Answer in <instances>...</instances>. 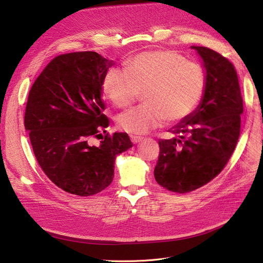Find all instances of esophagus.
<instances>
[{"mask_svg":"<svg viewBox=\"0 0 263 263\" xmlns=\"http://www.w3.org/2000/svg\"><path fill=\"white\" fill-rule=\"evenodd\" d=\"M130 140H132V142L133 143H138V142H140L141 140H142V137H140V136H135V135H132L130 136Z\"/></svg>","mask_w":263,"mask_h":263,"instance_id":"esophagus-1","label":"esophagus"}]
</instances>
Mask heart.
Masks as SVG:
<instances>
[{"label": "heart", "mask_w": 263, "mask_h": 263, "mask_svg": "<svg viewBox=\"0 0 263 263\" xmlns=\"http://www.w3.org/2000/svg\"><path fill=\"white\" fill-rule=\"evenodd\" d=\"M205 73L196 62L174 50L143 51L125 61V68H111L101 90L118 108H127L142 91L143 103L121 113L119 128L143 135L166 121L177 123L190 115L201 101Z\"/></svg>", "instance_id": "b5f03b06"}]
</instances>
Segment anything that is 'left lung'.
<instances>
[{
  "label": "left lung",
  "instance_id": "8db88e82",
  "mask_svg": "<svg viewBox=\"0 0 263 263\" xmlns=\"http://www.w3.org/2000/svg\"><path fill=\"white\" fill-rule=\"evenodd\" d=\"M206 68L204 97L198 108L172 128L178 137L159 141L156 182L186 193L212 181L232 156L243 113L237 73L229 59L204 46H192Z\"/></svg>",
  "mask_w": 263,
  "mask_h": 263
}]
</instances>
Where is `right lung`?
Instances as JSON below:
<instances>
[{
    "mask_svg": "<svg viewBox=\"0 0 263 263\" xmlns=\"http://www.w3.org/2000/svg\"><path fill=\"white\" fill-rule=\"evenodd\" d=\"M95 51L51 59L28 96L25 127L42 171L62 190L80 196L110 185L115 156L133 146L126 133L106 134L101 83L109 67ZM93 138L102 139L99 147Z\"/></svg>",
    "mask_w": 263,
    "mask_h": 263,
    "instance_id": "obj_1",
    "label": "right lung"
}]
</instances>
